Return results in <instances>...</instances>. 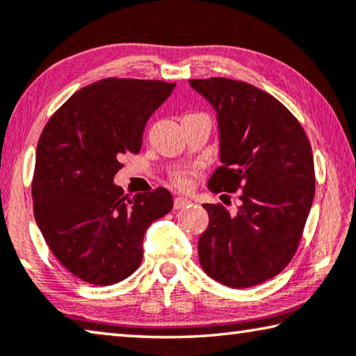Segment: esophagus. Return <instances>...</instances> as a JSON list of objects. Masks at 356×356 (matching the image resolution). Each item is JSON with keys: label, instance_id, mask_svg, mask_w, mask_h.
Instances as JSON below:
<instances>
[{"label": "esophagus", "instance_id": "obj_1", "mask_svg": "<svg viewBox=\"0 0 356 356\" xmlns=\"http://www.w3.org/2000/svg\"><path fill=\"white\" fill-rule=\"evenodd\" d=\"M190 204H191L190 200H185V198L174 200V209H184V207H188Z\"/></svg>", "mask_w": 356, "mask_h": 356}]
</instances>
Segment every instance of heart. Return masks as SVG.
Instances as JSON below:
<instances>
[{
  "instance_id": "obj_1",
  "label": "heart",
  "mask_w": 356,
  "mask_h": 356,
  "mask_svg": "<svg viewBox=\"0 0 356 356\" xmlns=\"http://www.w3.org/2000/svg\"><path fill=\"white\" fill-rule=\"evenodd\" d=\"M171 182L179 190H188L191 187V172L190 171H177L171 176Z\"/></svg>"
}]
</instances>
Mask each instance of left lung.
I'll return each mask as SVG.
<instances>
[{
	"mask_svg": "<svg viewBox=\"0 0 356 356\" xmlns=\"http://www.w3.org/2000/svg\"><path fill=\"white\" fill-rule=\"evenodd\" d=\"M190 86L217 111L222 166L209 190L236 193L241 204H204L207 229L198 255L207 275L249 289L285 269L300 245L315 193L312 147L298 118L263 90L227 77Z\"/></svg>",
	"mask_w": 356,
	"mask_h": 356,
	"instance_id": "obj_1",
	"label": "left lung"
}]
</instances>
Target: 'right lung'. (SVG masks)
Returning <instances> with one entry per match:
<instances>
[{
	"label": "right lung",
	"mask_w": 356,
	"mask_h": 356,
	"mask_svg": "<svg viewBox=\"0 0 356 356\" xmlns=\"http://www.w3.org/2000/svg\"><path fill=\"white\" fill-rule=\"evenodd\" d=\"M176 83L107 77L76 92L44 127L31 180L33 212L49 249L77 279L112 285L143 261L152 222L172 209L166 188L133 198L112 184L138 155L149 117Z\"/></svg>",
	"instance_id": "right-lung-1"
}]
</instances>
